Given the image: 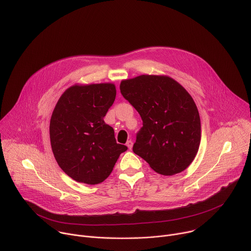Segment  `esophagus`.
Listing matches in <instances>:
<instances>
[{"mask_svg": "<svg viewBox=\"0 0 251 251\" xmlns=\"http://www.w3.org/2000/svg\"><path fill=\"white\" fill-rule=\"evenodd\" d=\"M126 146L131 150V149H132V147H133V142H132L131 140H128V141L126 142Z\"/></svg>", "mask_w": 251, "mask_h": 251, "instance_id": "34e87169", "label": "esophagus"}]
</instances>
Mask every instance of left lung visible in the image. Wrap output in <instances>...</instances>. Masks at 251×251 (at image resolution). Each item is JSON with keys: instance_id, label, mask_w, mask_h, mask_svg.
Instances as JSON below:
<instances>
[{"instance_id": "obj_1", "label": "left lung", "mask_w": 251, "mask_h": 251, "mask_svg": "<svg viewBox=\"0 0 251 251\" xmlns=\"http://www.w3.org/2000/svg\"><path fill=\"white\" fill-rule=\"evenodd\" d=\"M120 91L143 120L133 152L158 174L185 171L201 143L200 114L190 93L174 78L155 75L124 79Z\"/></svg>"}]
</instances>
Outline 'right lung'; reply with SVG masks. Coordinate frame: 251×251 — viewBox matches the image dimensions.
<instances>
[{"label": "right lung", "mask_w": 251, "mask_h": 251, "mask_svg": "<svg viewBox=\"0 0 251 251\" xmlns=\"http://www.w3.org/2000/svg\"><path fill=\"white\" fill-rule=\"evenodd\" d=\"M115 97L114 83H76L54 107L50 124L52 153L60 169L78 183H102L127 150L103 120Z\"/></svg>", "instance_id": "obj_1"}]
</instances>
